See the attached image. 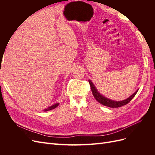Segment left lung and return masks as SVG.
<instances>
[{"label":"left lung","mask_w":155,"mask_h":155,"mask_svg":"<svg viewBox=\"0 0 155 155\" xmlns=\"http://www.w3.org/2000/svg\"><path fill=\"white\" fill-rule=\"evenodd\" d=\"M89 83H90L91 87L92 88V93H93V95H94V97L96 98V100L98 102H100L101 104L104 105H105V106H107V107H109L114 108V107H119V106H120V105H125V104H127V103L134 97V94H136V92H135V93L134 94H133L130 97H129V99L127 98V101H123L122 104H121V105L120 104V105H118V104H117V103H115V102H114V101H113V103H112V102H110V101H109V102L107 100H107L105 99L104 97H103L102 96H101L100 95V94L98 93V92H97L96 89L95 88L94 86L93 85V84L92 83L91 81V82L89 81Z\"/></svg>","instance_id":"8db88e82"}]
</instances>
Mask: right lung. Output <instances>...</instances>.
Segmentation results:
<instances>
[{
    "label": "right lung",
    "instance_id": "obj_1",
    "mask_svg": "<svg viewBox=\"0 0 155 155\" xmlns=\"http://www.w3.org/2000/svg\"><path fill=\"white\" fill-rule=\"evenodd\" d=\"M56 107H57V104H55V105H53V106H51V107H48V109H46V110H51V109H54V108H55Z\"/></svg>",
    "mask_w": 155,
    "mask_h": 155
}]
</instances>
